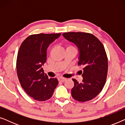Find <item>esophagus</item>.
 <instances>
[{"label": "esophagus", "instance_id": "obj_1", "mask_svg": "<svg viewBox=\"0 0 125 125\" xmlns=\"http://www.w3.org/2000/svg\"><path fill=\"white\" fill-rule=\"evenodd\" d=\"M58 79H59V81H60V82H64L65 81V80H66V78H64V77H59V78H58Z\"/></svg>", "mask_w": 125, "mask_h": 125}]
</instances>
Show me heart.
Returning <instances> with one entry per match:
<instances>
[{
    "mask_svg": "<svg viewBox=\"0 0 125 125\" xmlns=\"http://www.w3.org/2000/svg\"><path fill=\"white\" fill-rule=\"evenodd\" d=\"M67 48H74V47L71 45H68L67 46Z\"/></svg>",
    "mask_w": 125,
    "mask_h": 125,
    "instance_id": "b5f03b06",
    "label": "heart"
}]
</instances>
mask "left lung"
Masks as SVG:
<instances>
[{"instance_id":"left-lung-1","label":"left lung","mask_w":125,"mask_h":125,"mask_svg":"<svg viewBox=\"0 0 125 125\" xmlns=\"http://www.w3.org/2000/svg\"><path fill=\"white\" fill-rule=\"evenodd\" d=\"M62 35L78 48V65L83 67V82L72 79L74 85L72 96L80 102L91 100L101 92L107 77L108 60L103 44L91 33L72 32Z\"/></svg>"}]
</instances>
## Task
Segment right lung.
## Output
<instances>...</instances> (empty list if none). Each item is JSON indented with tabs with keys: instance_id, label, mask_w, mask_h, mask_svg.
<instances>
[{
	"instance_id": "right-lung-1",
	"label": "right lung",
	"mask_w": 125,
	"mask_h": 125,
	"mask_svg": "<svg viewBox=\"0 0 125 125\" xmlns=\"http://www.w3.org/2000/svg\"><path fill=\"white\" fill-rule=\"evenodd\" d=\"M60 35V33L32 35L20 47L16 60L19 80L25 92L35 100H48L59 83L56 78L49 79L42 66L47 61L49 44Z\"/></svg>"
}]
</instances>
